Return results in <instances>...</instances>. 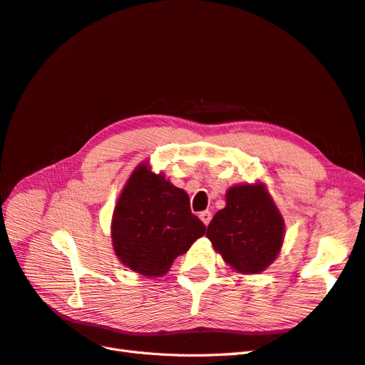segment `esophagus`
Listing matches in <instances>:
<instances>
[{
    "label": "esophagus",
    "instance_id": "esophagus-1",
    "mask_svg": "<svg viewBox=\"0 0 365 365\" xmlns=\"http://www.w3.org/2000/svg\"><path fill=\"white\" fill-rule=\"evenodd\" d=\"M200 217H201V220H202L205 225H208L210 220H212V212H208V210H205V212L200 213Z\"/></svg>",
    "mask_w": 365,
    "mask_h": 365
}]
</instances>
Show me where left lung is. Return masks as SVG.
I'll return each mask as SVG.
<instances>
[{
    "label": "left lung",
    "mask_w": 365,
    "mask_h": 365,
    "mask_svg": "<svg viewBox=\"0 0 365 365\" xmlns=\"http://www.w3.org/2000/svg\"><path fill=\"white\" fill-rule=\"evenodd\" d=\"M284 224L262 184L236 185L227 205L207 228V237L224 260L245 274L263 271L277 257Z\"/></svg>",
    "instance_id": "left-lung-1"
}]
</instances>
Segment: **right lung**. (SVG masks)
<instances>
[{"label":"right lung","instance_id":"right-lung-1","mask_svg":"<svg viewBox=\"0 0 365 365\" xmlns=\"http://www.w3.org/2000/svg\"><path fill=\"white\" fill-rule=\"evenodd\" d=\"M189 195L140 164L121 192L113 217L117 257L146 277L168 272L173 260L204 236Z\"/></svg>","mask_w":365,"mask_h":365}]
</instances>
